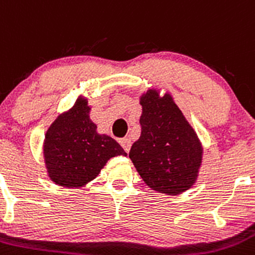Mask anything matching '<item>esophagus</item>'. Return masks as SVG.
I'll return each mask as SVG.
<instances>
[{
	"mask_svg": "<svg viewBox=\"0 0 255 255\" xmlns=\"http://www.w3.org/2000/svg\"><path fill=\"white\" fill-rule=\"evenodd\" d=\"M121 144H122L123 149H125V151L128 153L130 149V146H132V142H130L129 138H125L122 142H121Z\"/></svg>",
	"mask_w": 255,
	"mask_h": 255,
	"instance_id": "obj_1",
	"label": "esophagus"
}]
</instances>
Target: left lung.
I'll return each instance as SVG.
<instances>
[{
    "mask_svg": "<svg viewBox=\"0 0 255 255\" xmlns=\"http://www.w3.org/2000/svg\"><path fill=\"white\" fill-rule=\"evenodd\" d=\"M141 137L129 151L135 170L154 191L177 195L195 184L203 148L194 128L166 93L141 97Z\"/></svg>",
    "mask_w": 255,
    "mask_h": 255,
    "instance_id": "8db88e82",
    "label": "left lung"
}]
</instances>
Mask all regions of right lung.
<instances>
[{"mask_svg":"<svg viewBox=\"0 0 255 255\" xmlns=\"http://www.w3.org/2000/svg\"><path fill=\"white\" fill-rule=\"evenodd\" d=\"M89 111L87 99L79 98L45 134V165L49 177L59 186H84L98 176L109 158L127 156L112 137L97 133Z\"/></svg>","mask_w":255,"mask_h":255,"instance_id":"obj_1","label":"right lung"}]
</instances>
